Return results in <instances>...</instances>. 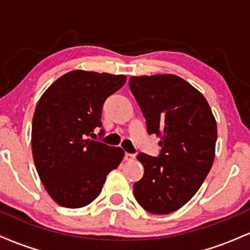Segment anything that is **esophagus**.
<instances>
[{
  "label": "esophagus",
  "mask_w": 250,
  "mask_h": 250,
  "mask_svg": "<svg viewBox=\"0 0 250 250\" xmlns=\"http://www.w3.org/2000/svg\"><path fill=\"white\" fill-rule=\"evenodd\" d=\"M135 159V155L134 154H129V153H125V161H133Z\"/></svg>",
  "instance_id": "34e87169"
}]
</instances>
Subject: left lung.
<instances>
[{
  "mask_svg": "<svg viewBox=\"0 0 250 250\" xmlns=\"http://www.w3.org/2000/svg\"><path fill=\"white\" fill-rule=\"evenodd\" d=\"M129 88L161 153L137 155L145 174L134 196L151 214L173 213L196 194L213 166L217 127L207 100L173 74L131 76Z\"/></svg>",
  "mask_w": 250,
  "mask_h": 250,
  "instance_id": "left-lung-1",
  "label": "left lung"
}]
</instances>
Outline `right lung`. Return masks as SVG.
I'll return each instance as SVG.
<instances>
[{"instance_id": "add662e5", "label": "right lung", "mask_w": 250, "mask_h": 250, "mask_svg": "<svg viewBox=\"0 0 250 250\" xmlns=\"http://www.w3.org/2000/svg\"><path fill=\"white\" fill-rule=\"evenodd\" d=\"M127 81L125 75L73 70L57 79L37 102L31 150L37 173L57 205L81 208L101 193L105 177L125 151L93 141L101 127L107 97Z\"/></svg>"}]
</instances>
